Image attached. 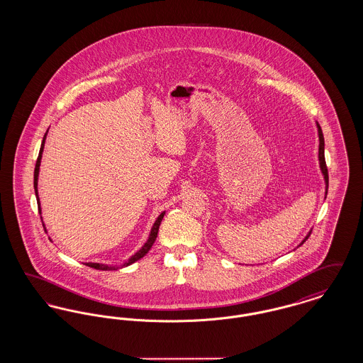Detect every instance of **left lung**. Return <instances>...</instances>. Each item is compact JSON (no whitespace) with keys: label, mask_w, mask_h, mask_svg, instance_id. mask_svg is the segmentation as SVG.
Segmentation results:
<instances>
[{"label":"left lung","mask_w":363,"mask_h":363,"mask_svg":"<svg viewBox=\"0 0 363 363\" xmlns=\"http://www.w3.org/2000/svg\"><path fill=\"white\" fill-rule=\"evenodd\" d=\"M317 128H318V138H320V145H318V160H320V167H321V172L324 174V179H325V184H327V191H328V169H327V163H325V155H324V135H323V130H321V126L318 125L317 122ZM311 233H309L306 235V238L303 241L301 242V245H303L306 240L311 237ZM299 245V246H301Z\"/></svg>","instance_id":"8db88e82"}]
</instances>
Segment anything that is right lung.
Returning <instances> with one entry per match:
<instances>
[{"label":"right lung","instance_id":"right-lung-1","mask_svg":"<svg viewBox=\"0 0 363 363\" xmlns=\"http://www.w3.org/2000/svg\"><path fill=\"white\" fill-rule=\"evenodd\" d=\"M46 135H48V132H46ZM46 135H45V138H43V141H42V145H40V151H39V155H38V159H36V164H35V172H34V189L35 194H36V200H38V208L40 209V206H39V199H38V174H39V166H40V159H42V152H43V147H45V140H46ZM163 216H164V212H162L160 215H159V218L156 219L155 223L152 225V230H151V234H150V238H148V241L144 243V246L138 250V253L135 255V256H132L130 259H128V262H125L122 267H126V265H130V264H133L135 261H138V259H141V257H144L147 253H148V250L152 247V245H154V242H155L156 237H157V231H159V225H160V222H162V219H163ZM86 265L88 267H91V268H95V269H101V271H108V269H117L116 267H108V265H104V264H98V262H86Z\"/></svg>","mask_w":363,"mask_h":363}]
</instances>
